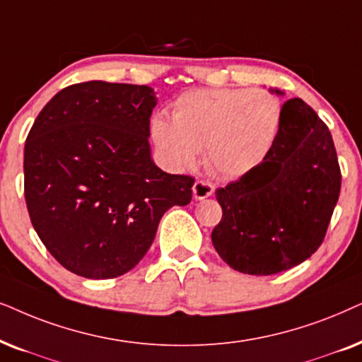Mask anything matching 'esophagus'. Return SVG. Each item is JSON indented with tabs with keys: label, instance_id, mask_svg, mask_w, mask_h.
<instances>
[{
	"label": "esophagus",
	"instance_id": "1",
	"mask_svg": "<svg viewBox=\"0 0 362 362\" xmlns=\"http://www.w3.org/2000/svg\"><path fill=\"white\" fill-rule=\"evenodd\" d=\"M214 185L206 180H195L194 187H192V192H194V199L195 200H204L206 197H210L214 194Z\"/></svg>",
	"mask_w": 362,
	"mask_h": 362
}]
</instances>
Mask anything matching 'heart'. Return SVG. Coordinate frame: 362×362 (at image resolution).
Wrapping results in <instances>:
<instances>
[{
    "instance_id": "heart-1",
    "label": "heart",
    "mask_w": 362,
    "mask_h": 362,
    "mask_svg": "<svg viewBox=\"0 0 362 362\" xmlns=\"http://www.w3.org/2000/svg\"><path fill=\"white\" fill-rule=\"evenodd\" d=\"M281 124V104L267 90L197 89L182 94L172 120L156 114L151 139L173 170L195 165L205 148L211 170L226 178L248 175L267 160Z\"/></svg>"
}]
</instances>
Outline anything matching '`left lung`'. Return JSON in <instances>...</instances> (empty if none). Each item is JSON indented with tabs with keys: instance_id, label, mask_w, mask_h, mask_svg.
<instances>
[{
	"instance_id": "8db88e82",
	"label": "left lung",
	"mask_w": 362,
	"mask_h": 362,
	"mask_svg": "<svg viewBox=\"0 0 362 362\" xmlns=\"http://www.w3.org/2000/svg\"><path fill=\"white\" fill-rule=\"evenodd\" d=\"M339 190L341 170L329 129L301 99L286 100L267 160L216 189L223 215L211 231V243L240 273L285 272L320 248Z\"/></svg>"
}]
</instances>
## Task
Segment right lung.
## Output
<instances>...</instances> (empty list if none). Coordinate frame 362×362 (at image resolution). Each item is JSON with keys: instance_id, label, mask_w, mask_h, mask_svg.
<instances>
[{"instance_id": "obj_1", "label": "right lung", "mask_w": 362, "mask_h": 362, "mask_svg": "<svg viewBox=\"0 0 362 362\" xmlns=\"http://www.w3.org/2000/svg\"><path fill=\"white\" fill-rule=\"evenodd\" d=\"M152 88L88 81L62 89L24 146V197L37 237L69 272L90 279L131 272L194 178L152 160Z\"/></svg>"}]
</instances>
